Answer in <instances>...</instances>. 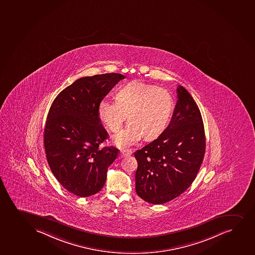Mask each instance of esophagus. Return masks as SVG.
Returning <instances> with one entry per match:
<instances>
[{"label":"esophagus","mask_w":255,"mask_h":255,"mask_svg":"<svg viewBox=\"0 0 255 255\" xmlns=\"http://www.w3.org/2000/svg\"><path fill=\"white\" fill-rule=\"evenodd\" d=\"M131 153V150H122V151L120 152V156L121 158H123V157H126V156L130 155Z\"/></svg>","instance_id":"esophagus-1"}]
</instances>
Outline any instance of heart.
<instances>
[{
	"label": "heart",
	"mask_w": 255,
	"mask_h": 255,
	"mask_svg": "<svg viewBox=\"0 0 255 255\" xmlns=\"http://www.w3.org/2000/svg\"><path fill=\"white\" fill-rule=\"evenodd\" d=\"M114 102L102 100L98 106V116L108 129L116 132L126 120L129 124L113 137L121 148L135 145L141 138L152 139L167 126L174 110L171 93L155 85L133 81L120 88Z\"/></svg>",
	"instance_id": "heart-1"
}]
</instances>
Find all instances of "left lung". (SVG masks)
<instances>
[{"label": "left lung", "instance_id": "left-lung-1", "mask_svg": "<svg viewBox=\"0 0 255 255\" xmlns=\"http://www.w3.org/2000/svg\"><path fill=\"white\" fill-rule=\"evenodd\" d=\"M171 122L157 139L134 153L135 191L149 203L164 204L191 185L203 161L206 137L200 109L188 90L177 88Z\"/></svg>", "mask_w": 255, "mask_h": 255}]
</instances>
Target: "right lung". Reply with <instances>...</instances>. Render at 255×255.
I'll use <instances>...</instances> for the list:
<instances>
[{
    "instance_id": "add662e5",
    "label": "right lung",
    "mask_w": 255,
    "mask_h": 255,
    "mask_svg": "<svg viewBox=\"0 0 255 255\" xmlns=\"http://www.w3.org/2000/svg\"><path fill=\"white\" fill-rule=\"evenodd\" d=\"M124 78L120 73L79 78L56 96L48 111L43 134L48 165L58 182L79 197L103 188L117 158L116 147H100L108 134L98 106Z\"/></svg>"
}]
</instances>
